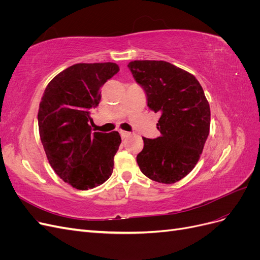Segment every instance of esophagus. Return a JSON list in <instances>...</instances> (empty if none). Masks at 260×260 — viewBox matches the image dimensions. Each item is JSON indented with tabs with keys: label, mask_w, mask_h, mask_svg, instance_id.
Masks as SVG:
<instances>
[{
	"label": "esophagus",
	"mask_w": 260,
	"mask_h": 260,
	"mask_svg": "<svg viewBox=\"0 0 260 260\" xmlns=\"http://www.w3.org/2000/svg\"><path fill=\"white\" fill-rule=\"evenodd\" d=\"M120 136H121V138L122 139H125V138H128L129 136H130V132H127V131H120Z\"/></svg>",
	"instance_id": "1"
}]
</instances>
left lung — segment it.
Segmentation results:
<instances>
[{
    "label": "left lung",
    "mask_w": 260,
    "mask_h": 260,
    "mask_svg": "<svg viewBox=\"0 0 260 260\" xmlns=\"http://www.w3.org/2000/svg\"><path fill=\"white\" fill-rule=\"evenodd\" d=\"M142 86L147 106L160 113L156 139L143 138L137 156L139 167L153 181L171 184L190 174L209 135L210 108L196 78L164 60H133L128 64Z\"/></svg>",
    "instance_id": "8db88e82"
}]
</instances>
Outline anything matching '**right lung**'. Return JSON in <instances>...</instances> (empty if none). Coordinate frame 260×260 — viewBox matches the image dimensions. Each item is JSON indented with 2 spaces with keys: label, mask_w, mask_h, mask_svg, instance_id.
Here are the masks:
<instances>
[{
  "label": "right lung",
  "mask_w": 260,
  "mask_h": 260,
  "mask_svg": "<svg viewBox=\"0 0 260 260\" xmlns=\"http://www.w3.org/2000/svg\"><path fill=\"white\" fill-rule=\"evenodd\" d=\"M118 72L115 62L73 65L53 78L41 99L38 123L46 157L78 190L103 184L113 174L120 135L92 132L90 112L100 103L101 86Z\"/></svg>",
  "instance_id": "1"
}]
</instances>
